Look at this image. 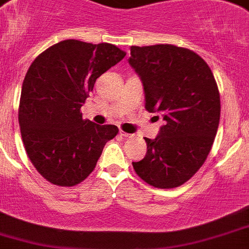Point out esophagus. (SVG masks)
Here are the masks:
<instances>
[{"label":"esophagus","mask_w":249,"mask_h":249,"mask_svg":"<svg viewBox=\"0 0 249 249\" xmlns=\"http://www.w3.org/2000/svg\"><path fill=\"white\" fill-rule=\"evenodd\" d=\"M120 134L122 137H124V138H131V137H133V134L127 133V132H124V131H120Z\"/></svg>","instance_id":"obj_1"}]
</instances>
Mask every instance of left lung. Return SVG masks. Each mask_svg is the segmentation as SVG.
Here are the masks:
<instances>
[{
	"label": "left lung",
	"instance_id": "left-lung-1",
	"mask_svg": "<svg viewBox=\"0 0 249 249\" xmlns=\"http://www.w3.org/2000/svg\"><path fill=\"white\" fill-rule=\"evenodd\" d=\"M129 64L144 86L145 109L161 112L165 124L156 140L144 138L147 154L134 172L159 189L182 185L209 156L217 133L221 102L206 61L173 44L131 47Z\"/></svg>",
	"mask_w": 249,
	"mask_h": 249
}]
</instances>
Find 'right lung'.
Listing matches in <instances>:
<instances>
[{"mask_svg": "<svg viewBox=\"0 0 249 249\" xmlns=\"http://www.w3.org/2000/svg\"><path fill=\"white\" fill-rule=\"evenodd\" d=\"M126 55L109 43L67 39L34 59L22 84L18 122L38 173L58 186H74L92 173L118 127L84 120L81 106L97 77Z\"/></svg>", "mask_w": 249, "mask_h": 249, "instance_id": "add662e5", "label": "right lung"}]
</instances>
